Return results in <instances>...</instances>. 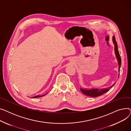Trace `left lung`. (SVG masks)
I'll return each instance as SVG.
<instances>
[{
	"label": "left lung",
	"instance_id": "8db88e82",
	"mask_svg": "<svg viewBox=\"0 0 131 131\" xmlns=\"http://www.w3.org/2000/svg\"><path fill=\"white\" fill-rule=\"evenodd\" d=\"M113 42H114V46H115V54H116V58H117V60H118V65H119L118 71L119 72L120 67H121V58L120 54H119V52H118L117 43V42H116L115 38L114 36L113 37ZM114 84H115V83L112 86H110L109 88L104 89H91V90H87V89H83L82 88H80V90L82 91V92L83 93V94H84L86 95L89 96V97H98V96L101 95L103 94L106 93L107 91H108L110 90V89H111L114 85Z\"/></svg>",
	"mask_w": 131,
	"mask_h": 131
}]
</instances>
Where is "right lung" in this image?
Segmentation results:
<instances>
[{
	"label": "right lung",
	"instance_id": "add662e5",
	"mask_svg": "<svg viewBox=\"0 0 131 131\" xmlns=\"http://www.w3.org/2000/svg\"><path fill=\"white\" fill-rule=\"evenodd\" d=\"M46 94H44V95H37V96H35V97H33V98H39V97H43V96L45 95Z\"/></svg>",
	"mask_w": 131,
	"mask_h": 131
}]
</instances>
